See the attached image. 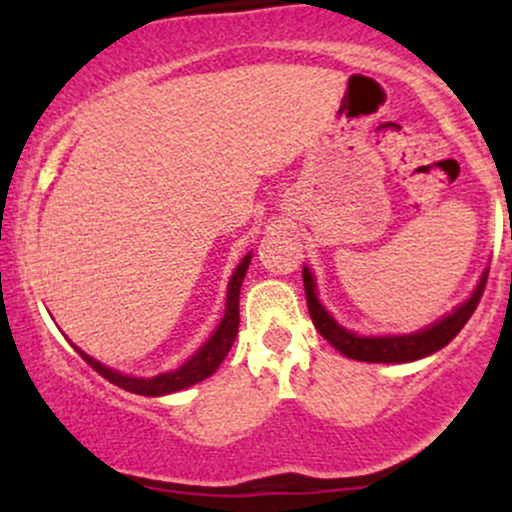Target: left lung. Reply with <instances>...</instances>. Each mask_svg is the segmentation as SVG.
I'll return each instance as SVG.
<instances>
[{
	"instance_id": "8db88e82",
	"label": "left lung",
	"mask_w": 512,
	"mask_h": 512,
	"mask_svg": "<svg viewBox=\"0 0 512 512\" xmlns=\"http://www.w3.org/2000/svg\"><path fill=\"white\" fill-rule=\"evenodd\" d=\"M486 279H489V272H484V276H481L477 291L472 293V298H469L467 303H462L455 313L443 317V320L431 325L428 330L402 334V337H356L354 332L339 327L337 322L327 315V310L322 308L315 296L313 274H310L308 269H303L305 301H308L310 317H313L317 332H320L334 349L342 351L344 356L368 363H407L416 361V358H424L428 354H436L438 349L450 344L452 339L457 337V332L467 325V320L472 317L474 310H477L481 296H484Z\"/></svg>"
}]
</instances>
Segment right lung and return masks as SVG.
<instances>
[{
    "mask_svg": "<svg viewBox=\"0 0 512 512\" xmlns=\"http://www.w3.org/2000/svg\"><path fill=\"white\" fill-rule=\"evenodd\" d=\"M250 257H243V262L238 264V269L231 276V284H228V298H226V313H223L221 325L216 327V332L211 334V339L202 349L197 351L195 356L190 358L187 363H182L178 370H170V373H161L156 378H132V375H122L117 370H110L101 366L96 358L86 356L84 351H79L84 356V361L96 370L98 375H103L105 380L122 387V390L134 392V395H146V397H158V395H168V392H178L185 390V387L202 383L204 378H209L216 368L221 366V361L226 358L228 351H231L233 342H236L238 334V322H240V313H238V298H240V286H243L245 272H248Z\"/></svg>",
    "mask_w": 512,
    "mask_h": 512,
    "instance_id": "add662e5",
    "label": "right lung"
}]
</instances>
